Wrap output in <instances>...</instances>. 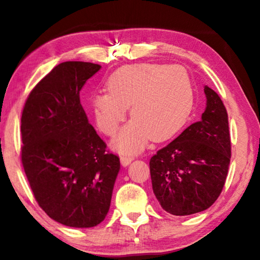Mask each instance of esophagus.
<instances>
[{"mask_svg": "<svg viewBox=\"0 0 260 260\" xmlns=\"http://www.w3.org/2000/svg\"><path fill=\"white\" fill-rule=\"evenodd\" d=\"M132 160H133V158H132V157H127V156H121L120 157V161H121L122 166H128Z\"/></svg>", "mask_w": 260, "mask_h": 260, "instance_id": "34e87169", "label": "esophagus"}]
</instances>
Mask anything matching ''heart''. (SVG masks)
<instances>
[{
	"mask_svg": "<svg viewBox=\"0 0 260 260\" xmlns=\"http://www.w3.org/2000/svg\"><path fill=\"white\" fill-rule=\"evenodd\" d=\"M109 91L91 96L90 104L100 129L113 135L125 119L133 117L112 146L124 153L142 151L177 135L190 117L193 96L186 70L178 65L138 63L114 71L107 81Z\"/></svg>",
	"mask_w": 260,
	"mask_h": 260,
	"instance_id": "b5f03b06",
	"label": "heart"
}]
</instances>
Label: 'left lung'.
Instances as JSON below:
<instances>
[{"label": "left lung", "instance_id": "1", "mask_svg": "<svg viewBox=\"0 0 260 260\" xmlns=\"http://www.w3.org/2000/svg\"><path fill=\"white\" fill-rule=\"evenodd\" d=\"M200 121L151 157L152 190L166 212L189 215L209 209L221 192L231 161L228 116L221 99L204 86Z\"/></svg>", "mask_w": 260, "mask_h": 260}]
</instances>
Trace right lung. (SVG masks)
Listing matches in <instances>:
<instances>
[{"label":"right lung","instance_id":"1","mask_svg":"<svg viewBox=\"0 0 260 260\" xmlns=\"http://www.w3.org/2000/svg\"><path fill=\"white\" fill-rule=\"evenodd\" d=\"M100 69L87 61L57 65L30 91L21 114V162L35 200L69 227L103 221L120 170L80 103V90Z\"/></svg>","mask_w":260,"mask_h":260}]
</instances>
